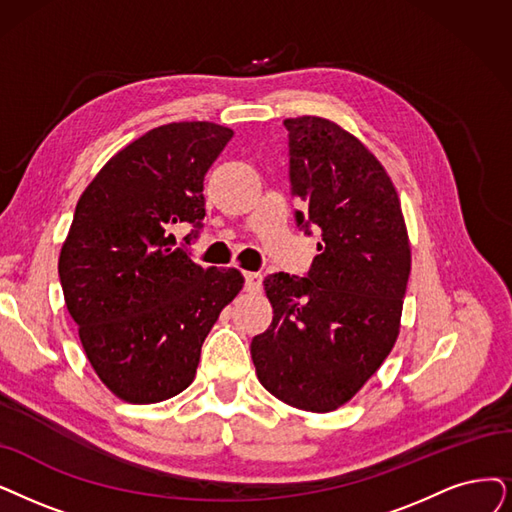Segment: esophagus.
I'll return each instance as SVG.
<instances>
[{
	"mask_svg": "<svg viewBox=\"0 0 512 512\" xmlns=\"http://www.w3.org/2000/svg\"><path fill=\"white\" fill-rule=\"evenodd\" d=\"M243 279H245V290L248 292H258L262 288V273L248 271L243 273Z\"/></svg>",
	"mask_w": 512,
	"mask_h": 512,
	"instance_id": "esophagus-1",
	"label": "esophagus"
}]
</instances>
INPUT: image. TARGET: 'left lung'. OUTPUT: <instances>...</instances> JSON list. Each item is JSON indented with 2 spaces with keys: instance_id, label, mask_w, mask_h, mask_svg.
<instances>
[{
  "instance_id": "left-lung-1",
  "label": "left lung",
  "mask_w": 512,
  "mask_h": 512,
  "mask_svg": "<svg viewBox=\"0 0 512 512\" xmlns=\"http://www.w3.org/2000/svg\"><path fill=\"white\" fill-rule=\"evenodd\" d=\"M288 130L296 224L321 231L304 277L273 273L267 332L254 336L256 376L279 401L332 412L370 380L399 334L412 254L401 203L382 163L334 121L302 115Z\"/></svg>"
}]
</instances>
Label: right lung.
Here are the masks:
<instances>
[{
    "label": "right lung",
    "instance_id": "1",
    "mask_svg": "<svg viewBox=\"0 0 512 512\" xmlns=\"http://www.w3.org/2000/svg\"><path fill=\"white\" fill-rule=\"evenodd\" d=\"M233 130L159 126L111 157L79 197L58 260L67 309L98 378L130 403L166 401L193 382L201 344L243 288L237 269H203L174 248L197 239L203 178Z\"/></svg>",
    "mask_w": 512,
    "mask_h": 512
}]
</instances>
